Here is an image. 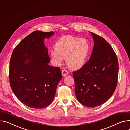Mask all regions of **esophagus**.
Instances as JSON below:
<instances>
[{"mask_svg":"<svg viewBox=\"0 0 130 130\" xmlns=\"http://www.w3.org/2000/svg\"><path fill=\"white\" fill-rule=\"evenodd\" d=\"M68 71L66 70H63L62 71V76H64V77H65L67 75H68Z\"/></svg>","mask_w":130,"mask_h":130,"instance_id":"esophagus-1","label":"esophagus"}]
</instances>
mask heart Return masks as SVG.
Segmentation results:
<instances>
[{
	"label": "heart",
	"mask_w": 130,
	"mask_h": 130,
	"mask_svg": "<svg viewBox=\"0 0 130 130\" xmlns=\"http://www.w3.org/2000/svg\"><path fill=\"white\" fill-rule=\"evenodd\" d=\"M52 51L51 56L56 63L66 58L67 65L73 70L82 68L85 64L90 50V43L85 39L65 36L59 39Z\"/></svg>",
	"instance_id": "b5f03b06"
}]
</instances>
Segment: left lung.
<instances>
[{"instance_id":"obj_1","label":"left lung","mask_w":130,"mask_h":130,"mask_svg":"<svg viewBox=\"0 0 130 130\" xmlns=\"http://www.w3.org/2000/svg\"><path fill=\"white\" fill-rule=\"evenodd\" d=\"M94 42L89 60L73 72L75 92L77 100L88 107L100 106L107 101L116 88L119 64L117 56L109 43L90 32Z\"/></svg>"}]
</instances>
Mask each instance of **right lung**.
Returning a JSON list of instances; mask_svg holds the SVG:
<instances>
[{"mask_svg": "<svg viewBox=\"0 0 130 130\" xmlns=\"http://www.w3.org/2000/svg\"><path fill=\"white\" fill-rule=\"evenodd\" d=\"M54 33L34 31L12 52L9 67L11 88L17 98L29 107L42 109L49 106L62 78L60 68L48 64L50 58L44 43Z\"/></svg>", "mask_w": 130, "mask_h": 130, "instance_id": "add662e5", "label": "right lung"}]
</instances>
